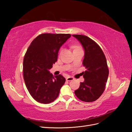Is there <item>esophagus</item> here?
Instances as JSON below:
<instances>
[{
  "mask_svg": "<svg viewBox=\"0 0 132 132\" xmlns=\"http://www.w3.org/2000/svg\"><path fill=\"white\" fill-rule=\"evenodd\" d=\"M74 79L73 77H68L66 78V80L68 81H70L71 80H73Z\"/></svg>",
  "mask_w": 132,
  "mask_h": 132,
  "instance_id": "obj_1",
  "label": "esophagus"
}]
</instances>
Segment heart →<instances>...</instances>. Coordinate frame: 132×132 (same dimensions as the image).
I'll list each match as a JSON object with an SVG mask.
<instances>
[{
  "label": "heart",
  "mask_w": 132,
  "mask_h": 132,
  "mask_svg": "<svg viewBox=\"0 0 132 132\" xmlns=\"http://www.w3.org/2000/svg\"><path fill=\"white\" fill-rule=\"evenodd\" d=\"M75 47V49H77V48H79L78 47H77V46H76V47Z\"/></svg>",
  "instance_id": "b5f03b06"
}]
</instances>
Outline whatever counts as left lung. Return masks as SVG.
<instances>
[{"label": "left lung", "instance_id": "8db88e82", "mask_svg": "<svg viewBox=\"0 0 132 132\" xmlns=\"http://www.w3.org/2000/svg\"><path fill=\"white\" fill-rule=\"evenodd\" d=\"M84 50L82 61L86 71L84 72V81L80 82L74 93L80 100L90 102L97 100L105 90L109 71L105 55L100 46L89 37L81 35H73Z\"/></svg>", "mask_w": 132, "mask_h": 132}]
</instances>
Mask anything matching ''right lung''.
<instances>
[{
  "label": "right lung",
  "mask_w": 132,
  "mask_h": 132,
  "mask_svg": "<svg viewBox=\"0 0 132 132\" xmlns=\"http://www.w3.org/2000/svg\"><path fill=\"white\" fill-rule=\"evenodd\" d=\"M70 34H43L35 38L23 58V79L27 89L36 101L50 103L56 99L65 79L53 77L50 70L57 61L60 48Z\"/></svg>",
  "instance_id": "right-lung-1"
}]
</instances>
